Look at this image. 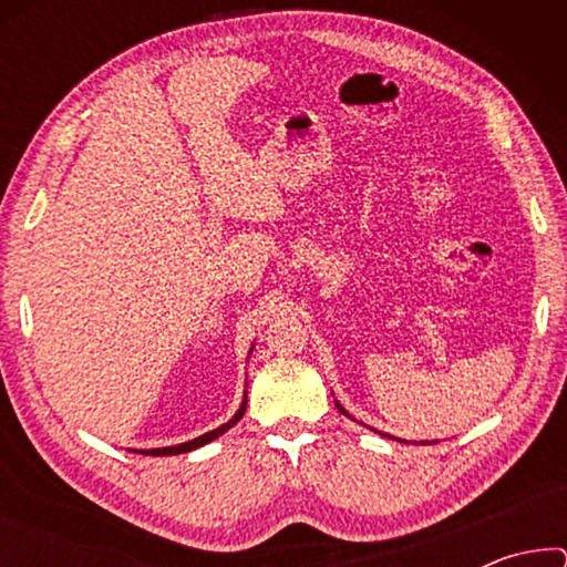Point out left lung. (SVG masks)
<instances>
[{
	"instance_id": "left-lung-1",
	"label": "left lung",
	"mask_w": 567,
	"mask_h": 567,
	"mask_svg": "<svg viewBox=\"0 0 567 567\" xmlns=\"http://www.w3.org/2000/svg\"><path fill=\"white\" fill-rule=\"evenodd\" d=\"M334 405H338V410L342 412V415H344V417H350V412H348V410H344V408L340 405V402H338V400H334ZM380 435H382V437H390V435H385V433H380ZM400 443H405V440H400ZM435 443H437V440H435ZM422 445H427V443H422Z\"/></svg>"
}]
</instances>
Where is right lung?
Returning <instances> with one entry per match:
<instances>
[{
    "label": "right lung",
    "instance_id": "right-lung-1",
    "mask_svg": "<svg viewBox=\"0 0 567 567\" xmlns=\"http://www.w3.org/2000/svg\"><path fill=\"white\" fill-rule=\"evenodd\" d=\"M249 352H252V350H249ZM245 410H247V392H245V400L239 402V410L235 412L233 417H229V420L225 422V425H219V427H215V430H209V433L199 435V437H195V440H187V443L169 445V447H152V450H132V453H140V455H182V453H189V450L203 447V445H207V443H213V440H217L219 435H225L229 427L237 425V422L243 420Z\"/></svg>",
    "mask_w": 567,
    "mask_h": 567
}]
</instances>
